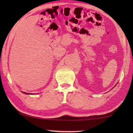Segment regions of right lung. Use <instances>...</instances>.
I'll use <instances>...</instances> for the list:
<instances>
[{
    "label": "right lung",
    "instance_id": "right-lung-1",
    "mask_svg": "<svg viewBox=\"0 0 133 133\" xmlns=\"http://www.w3.org/2000/svg\"><path fill=\"white\" fill-rule=\"evenodd\" d=\"M24 93H25V94H28V93H26V92H24Z\"/></svg>",
    "mask_w": 133,
    "mask_h": 133
}]
</instances>
